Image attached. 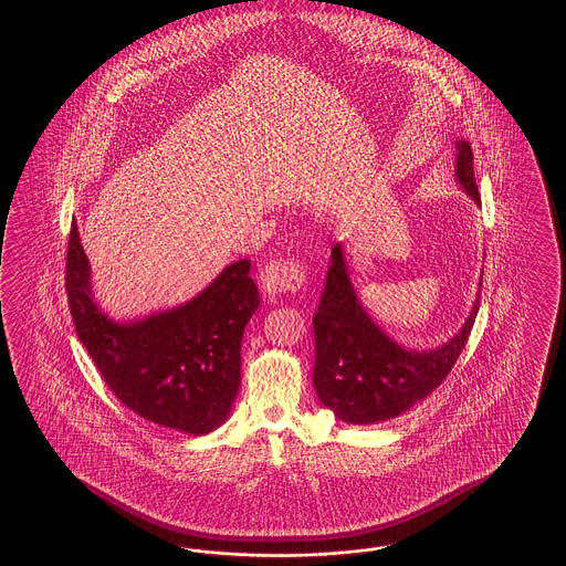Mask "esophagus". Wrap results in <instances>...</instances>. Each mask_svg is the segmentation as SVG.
Wrapping results in <instances>:
<instances>
[{"label":"esophagus","mask_w":566,"mask_h":566,"mask_svg":"<svg viewBox=\"0 0 566 566\" xmlns=\"http://www.w3.org/2000/svg\"><path fill=\"white\" fill-rule=\"evenodd\" d=\"M261 291L265 296L275 298L282 294H292V292L301 291L305 284V268L298 261H284V259H275L270 261L261 274Z\"/></svg>","instance_id":"1"}]
</instances>
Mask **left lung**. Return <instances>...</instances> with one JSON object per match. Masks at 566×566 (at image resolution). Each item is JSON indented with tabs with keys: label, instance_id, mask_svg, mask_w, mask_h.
Listing matches in <instances>:
<instances>
[{
	"label": "left lung",
	"instance_id": "obj_1",
	"mask_svg": "<svg viewBox=\"0 0 566 566\" xmlns=\"http://www.w3.org/2000/svg\"><path fill=\"white\" fill-rule=\"evenodd\" d=\"M454 176L481 206L471 145L454 140ZM480 292L463 327L436 348L417 350L396 343L363 307L350 280L343 242L332 249L326 289L313 315V386L322 405L350 426H371L409 411L450 374L478 317Z\"/></svg>",
	"mask_w": 566,
	"mask_h": 566
}]
</instances>
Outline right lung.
Instances as JSON below:
<instances>
[{
    "mask_svg": "<svg viewBox=\"0 0 566 566\" xmlns=\"http://www.w3.org/2000/svg\"><path fill=\"white\" fill-rule=\"evenodd\" d=\"M249 270L251 261L239 259L187 303L120 322L95 301L91 265L72 222L70 313L78 340L122 405L189 436L222 426L239 395L242 332L259 307Z\"/></svg>",
    "mask_w": 566,
    "mask_h": 566,
    "instance_id": "add662e5",
    "label": "right lung"
}]
</instances>
